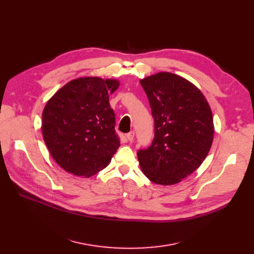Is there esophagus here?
<instances>
[{
	"label": "esophagus",
	"instance_id": "obj_1",
	"mask_svg": "<svg viewBox=\"0 0 254 254\" xmlns=\"http://www.w3.org/2000/svg\"><path fill=\"white\" fill-rule=\"evenodd\" d=\"M133 137H134V131H133V130H131L130 132H128V133L127 134V138L128 141H132V140H133Z\"/></svg>",
	"mask_w": 254,
	"mask_h": 254
}]
</instances>
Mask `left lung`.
I'll use <instances>...</instances> for the list:
<instances>
[{
	"label": "left lung",
	"instance_id": "obj_1",
	"mask_svg": "<svg viewBox=\"0 0 254 254\" xmlns=\"http://www.w3.org/2000/svg\"><path fill=\"white\" fill-rule=\"evenodd\" d=\"M155 123V136L136 155L152 182L174 185L195 172L213 141L211 108L202 92L185 78L170 72L143 78Z\"/></svg>",
	"mask_w": 254,
	"mask_h": 254
}]
</instances>
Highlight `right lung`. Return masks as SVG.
Returning a JSON list of instances; mask_svg holds the SVG:
<instances>
[{"label": "right lung", "mask_w": 254, "mask_h": 254, "mask_svg": "<svg viewBox=\"0 0 254 254\" xmlns=\"http://www.w3.org/2000/svg\"><path fill=\"white\" fill-rule=\"evenodd\" d=\"M118 80L82 77L59 89L46 103L42 133L55 162L66 172L90 177L103 170L121 146L110 94Z\"/></svg>", "instance_id": "obj_1"}]
</instances>
